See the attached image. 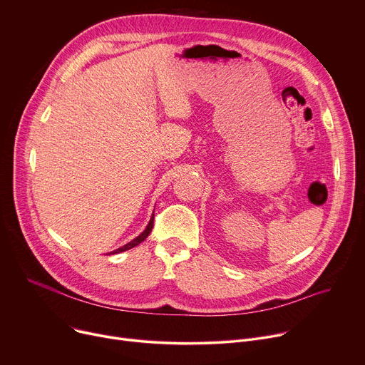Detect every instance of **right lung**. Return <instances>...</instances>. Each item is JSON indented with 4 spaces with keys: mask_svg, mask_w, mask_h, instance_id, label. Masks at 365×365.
I'll list each match as a JSON object with an SVG mask.
<instances>
[{
    "mask_svg": "<svg viewBox=\"0 0 365 365\" xmlns=\"http://www.w3.org/2000/svg\"><path fill=\"white\" fill-rule=\"evenodd\" d=\"M153 221H155V213H153V217L150 218V222L147 224V227H145V230L138 235V237H135L134 240H131L130 243H126L125 246H122V247H119V249H116L115 252H112V253H120V252H125V250H130V249H133V247H135L137 245H140L141 242H144L147 237H148V234L152 232V228H153Z\"/></svg>",
    "mask_w": 365,
    "mask_h": 365,
    "instance_id": "obj_1",
    "label": "right lung"
}]
</instances>
